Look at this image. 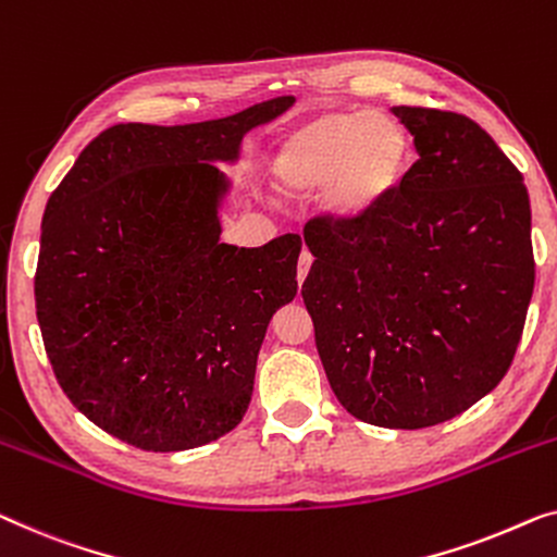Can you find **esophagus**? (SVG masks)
Here are the masks:
<instances>
[{
    "label": "esophagus",
    "instance_id": "esophagus-1",
    "mask_svg": "<svg viewBox=\"0 0 557 557\" xmlns=\"http://www.w3.org/2000/svg\"><path fill=\"white\" fill-rule=\"evenodd\" d=\"M311 263H313V256L309 253V251H301V256H298V269H296V278H298V286L304 284V278H306V273H309V269H311Z\"/></svg>",
    "mask_w": 557,
    "mask_h": 557
}]
</instances>
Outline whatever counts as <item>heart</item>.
<instances>
[{"label": "heart", "instance_id": "1", "mask_svg": "<svg viewBox=\"0 0 557 557\" xmlns=\"http://www.w3.org/2000/svg\"><path fill=\"white\" fill-rule=\"evenodd\" d=\"M409 138L397 120L382 112L334 110L281 143L273 175L296 198L324 190L329 215L354 221L372 211L405 178Z\"/></svg>", "mask_w": 557, "mask_h": 557}]
</instances>
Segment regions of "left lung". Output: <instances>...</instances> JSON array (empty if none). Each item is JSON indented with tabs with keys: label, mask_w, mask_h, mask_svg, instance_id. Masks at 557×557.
I'll list each match as a JSON object with an SVG mask.
<instances>
[{
	"label": "left lung",
	"mask_w": 557,
	"mask_h": 557,
	"mask_svg": "<svg viewBox=\"0 0 557 557\" xmlns=\"http://www.w3.org/2000/svg\"><path fill=\"white\" fill-rule=\"evenodd\" d=\"M392 112L419 160L361 219L306 223L301 296L346 412L422 430L470 409L512 364L535 286L530 198L474 120Z\"/></svg>",
	"instance_id": "left-lung-1"
}]
</instances>
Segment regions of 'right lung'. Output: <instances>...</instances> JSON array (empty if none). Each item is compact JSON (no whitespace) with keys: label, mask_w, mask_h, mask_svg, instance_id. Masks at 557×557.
<instances>
[{"label":"right lung","mask_w":557,"mask_h":557,"mask_svg":"<svg viewBox=\"0 0 557 557\" xmlns=\"http://www.w3.org/2000/svg\"><path fill=\"white\" fill-rule=\"evenodd\" d=\"M273 98L190 125L102 131L47 200L35 273L45 351L67 399L112 437L181 453L244 419L276 309L294 301L301 238L221 244L219 208L244 135Z\"/></svg>","instance_id":"right-lung-1"}]
</instances>
